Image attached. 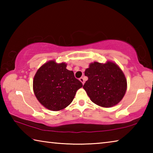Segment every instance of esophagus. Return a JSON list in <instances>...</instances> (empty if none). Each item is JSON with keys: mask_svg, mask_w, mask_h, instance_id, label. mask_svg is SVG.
Segmentation results:
<instances>
[{"mask_svg": "<svg viewBox=\"0 0 153 153\" xmlns=\"http://www.w3.org/2000/svg\"><path fill=\"white\" fill-rule=\"evenodd\" d=\"M79 81L82 83V84H84V82H85V81H84V79L83 78V77H81V78H79Z\"/></svg>", "mask_w": 153, "mask_h": 153, "instance_id": "obj_1", "label": "esophagus"}]
</instances>
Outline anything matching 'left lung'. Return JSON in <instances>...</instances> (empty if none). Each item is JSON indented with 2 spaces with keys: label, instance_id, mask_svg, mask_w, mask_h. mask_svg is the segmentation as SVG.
<instances>
[{
  "label": "left lung",
  "instance_id": "obj_1",
  "mask_svg": "<svg viewBox=\"0 0 153 153\" xmlns=\"http://www.w3.org/2000/svg\"><path fill=\"white\" fill-rule=\"evenodd\" d=\"M88 79L83 88L90 100L100 107L108 108L120 102L127 90V79L117 64L108 61L105 63L95 61L84 72Z\"/></svg>",
  "mask_w": 153,
  "mask_h": 153
}]
</instances>
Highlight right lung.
<instances>
[{"label":"right lung","instance_id":"add662e5","mask_svg":"<svg viewBox=\"0 0 153 153\" xmlns=\"http://www.w3.org/2000/svg\"><path fill=\"white\" fill-rule=\"evenodd\" d=\"M65 63L51 60L36 71L33 90L38 101L48 110L64 109L73 101L77 90L83 86L72 71L66 69Z\"/></svg>","mask_w":153,"mask_h":153}]
</instances>
